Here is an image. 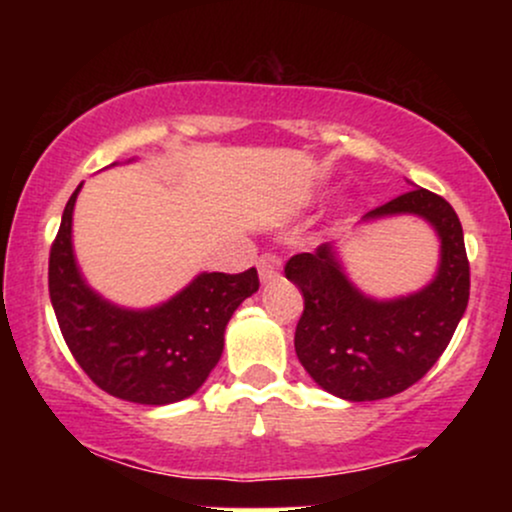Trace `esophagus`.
<instances>
[{
    "mask_svg": "<svg viewBox=\"0 0 512 512\" xmlns=\"http://www.w3.org/2000/svg\"><path fill=\"white\" fill-rule=\"evenodd\" d=\"M279 267H281V260L276 255H262L260 260H257V272H260V279L267 284V281H272L276 274H279Z\"/></svg>",
    "mask_w": 512,
    "mask_h": 512,
    "instance_id": "obj_1",
    "label": "esophagus"
}]
</instances>
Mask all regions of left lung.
I'll list each match as a JSON object with an SVG mask.
<instances>
[{"instance_id": "1", "label": "left lung", "mask_w": 512, "mask_h": 512, "mask_svg": "<svg viewBox=\"0 0 512 512\" xmlns=\"http://www.w3.org/2000/svg\"><path fill=\"white\" fill-rule=\"evenodd\" d=\"M419 216L436 231L440 260L419 291L375 298L351 281L342 245L322 243L286 262V279L303 293L296 356L325 392L373 402L421 380L448 349L469 301V262L462 223L443 197L424 187L368 211L361 223Z\"/></svg>"}]
</instances>
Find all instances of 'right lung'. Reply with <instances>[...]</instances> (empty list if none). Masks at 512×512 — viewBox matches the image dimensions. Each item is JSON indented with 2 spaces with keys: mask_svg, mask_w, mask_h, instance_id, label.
Returning <instances> with one entry per match:
<instances>
[{
  "mask_svg": "<svg viewBox=\"0 0 512 512\" xmlns=\"http://www.w3.org/2000/svg\"><path fill=\"white\" fill-rule=\"evenodd\" d=\"M81 187L84 182L64 207L50 250V301L64 342L88 378L117 399L163 407L192 397L219 363L228 320L260 289L257 269L199 272L151 308L108 301L88 284L74 255L72 221Z\"/></svg>",
  "mask_w": 512,
  "mask_h": 512,
  "instance_id": "obj_1",
  "label": "right lung"
}]
</instances>
